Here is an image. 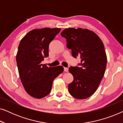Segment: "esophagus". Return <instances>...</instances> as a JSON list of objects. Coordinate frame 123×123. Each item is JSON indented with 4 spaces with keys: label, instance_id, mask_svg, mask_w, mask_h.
Here are the masks:
<instances>
[{
    "label": "esophagus",
    "instance_id": "esophagus-1",
    "mask_svg": "<svg viewBox=\"0 0 123 123\" xmlns=\"http://www.w3.org/2000/svg\"><path fill=\"white\" fill-rule=\"evenodd\" d=\"M64 71L66 72H68V68H65V67H64Z\"/></svg>",
    "mask_w": 123,
    "mask_h": 123
}]
</instances>
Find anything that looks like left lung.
Returning <instances> with one entry per match:
<instances>
[{
	"instance_id": "1",
	"label": "left lung",
	"mask_w": 123,
	"mask_h": 123,
	"mask_svg": "<svg viewBox=\"0 0 123 123\" xmlns=\"http://www.w3.org/2000/svg\"><path fill=\"white\" fill-rule=\"evenodd\" d=\"M61 36L66 38L72 56L80 59V67L69 68L74 78L68 85L69 93L77 99L88 98L98 88L105 74L107 56L104 43L98 35L88 29L66 28Z\"/></svg>"
}]
</instances>
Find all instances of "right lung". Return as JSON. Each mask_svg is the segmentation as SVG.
Masks as SVG:
<instances>
[{"label": "right lung", "mask_w": 123, "mask_h": 123, "mask_svg": "<svg viewBox=\"0 0 123 123\" xmlns=\"http://www.w3.org/2000/svg\"><path fill=\"white\" fill-rule=\"evenodd\" d=\"M61 30L60 28L34 29L19 43L16 55L18 73L28 95L36 98L50 93L54 79L63 72L62 66L48 67L41 63L49 56V46Z\"/></svg>", "instance_id": "1"}]
</instances>
